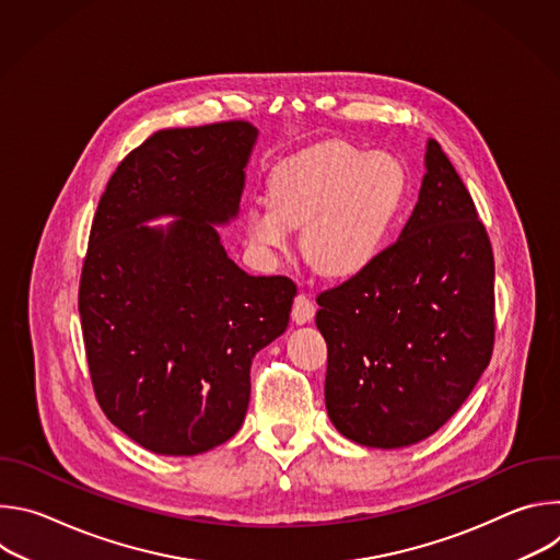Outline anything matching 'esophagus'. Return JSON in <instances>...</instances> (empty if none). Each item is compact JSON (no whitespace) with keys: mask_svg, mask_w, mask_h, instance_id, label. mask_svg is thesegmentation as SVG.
I'll return each mask as SVG.
<instances>
[{"mask_svg":"<svg viewBox=\"0 0 560 560\" xmlns=\"http://www.w3.org/2000/svg\"><path fill=\"white\" fill-rule=\"evenodd\" d=\"M314 312H316L314 301L305 292H299L294 296V303H292V322L294 324H307V322H312Z\"/></svg>","mask_w":560,"mask_h":560,"instance_id":"1","label":"esophagus"}]
</instances>
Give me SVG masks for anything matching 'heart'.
I'll return each mask as SVG.
<instances>
[{"label":"heart","mask_w":560,"mask_h":560,"mask_svg":"<svg viewBox=\"0 0 560 560\" xmlns=\"http://www.w3.org/2000/svg\"><path fill=\"white\" fill-rule=\"evenodd\" d=\"M406 188V171L392 154H365L348 141L316 143L272 168L270 203L246 210V236L259 253L275 255L303 225L307 264L326 277H352L381 253Z\"/></svg>","instance_id":"1"}]
</instances>
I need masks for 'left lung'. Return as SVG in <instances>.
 Here are the masks:
<instances>
[{
  "instance_id": "left-lung-1",
  "label": "left lung",
  "mask_w": 560,
  "mask_h": 560,
  "mask_svg": "<svg viewBox=\"0 0 560 560\" xmlns=\"http://www.w3.org/2000/svg\"><path fill=\"white\" fill-rule=\"evenodd\" d=\"M425 171L401 236L316 296L330 421L368 447H406L434 434L465 404L494 350L488 230L434 139Z\"/></svg>"
}]
</instances>
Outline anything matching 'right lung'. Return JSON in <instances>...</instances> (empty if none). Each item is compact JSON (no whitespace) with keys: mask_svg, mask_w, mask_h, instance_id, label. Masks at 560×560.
<instances>
[{"mask_svg":"<svg viewBox=\"0 0 560 560\" xmlns=\"http://www.w3.org/2000/svg\"><path fill=\"white\" fill-rule=\"evenodd\" d=\"M259 130L166 128L126 154L100 199L79 281L97 404L141 447L208 452L242 428L255 354L288 328L292 279L228 259L212 223L236 217ZM173 213L166 231L142 223Z\"/></svg>","mask_w":560,"mask_h":560,"instance_id":"obj_1","label":"right lung"}]
</instances>
